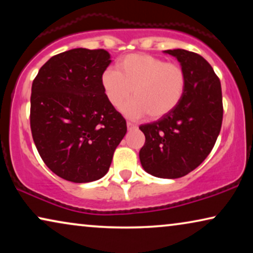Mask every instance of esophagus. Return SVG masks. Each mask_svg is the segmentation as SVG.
I'll return each instance as SVG.
<instances>
[{
	"mask_svg": "<svg viewBox=\"0 0 253 253\" xmlns=\"http://www.w3.org/2000/svg\"><path fill=\"white\" fill-rule=\"evenodd\" d=\"M126 126H127V129H129V130L136 129V127H137L136 124H133V123H131V122H126Z\"/></svg>",
	"mask_w": 253,
	"mask_h": 253,
	"instance_id": "esophagus-1",
	"label": "esophagus"
}]
</instances>
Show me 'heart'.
I'll return each mask as SVG.
<instances>
[{"label": "heart", "mask_w": 253, "mask_h": 253, "mask_svg": "<svg viewBox=\"0 0 253 253\" xmlns=\"http://www.w3.org/2000/svg\"><path fill=\"white\" fill-rule=\"evenodd\" d=\"M106 98L114 108L123 107L126 116L138 119L147 114L158 120L170 114L184 95L186 76L177 63L150 54H130L117 62V71L106 69L101 76Z\"/></svg>", "instance_id": "b5f03b06"}]
</instances>
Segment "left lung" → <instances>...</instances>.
<instances>
[{
    "label": "left lung",
    "instance_id": "8db88e82",
    "mask_svg": "<svg viewBox=\"0 0 253 253\" xmlns=\"http://www.w3.org/2000/svg\"><path fill=\"white\" fill-rule=\"evenodd\" d=\"M186 76L184 95L167 116L143 124L141 166L160 178H178L196 169L211 153L222 126L223 105L220 79L199 54L169 49Z\"/></svg>",
    "mask_w": 253,
    "mask_h": 253
}]
</instances>
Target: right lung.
I'll return each instance as SVG.
<instances>
[{
  "label": "right lung",
  "mask_w": 253,
  "mask_h": 253,
  "mask_svg": "<svg viewBox=\"0 0 253 253\" xmlns=\"http://www.w3.org/2000/svg\"><path fill=\"white\" fill-rule=\"evenodd\" d=\"M110 62L105 49L75 48L50 57L32 83L34 144L47 167L67 181L103 177L126 133V120L101 85Z\"/></svg>",
  "instance_id": "right-lung-1"
}]
</instances>
